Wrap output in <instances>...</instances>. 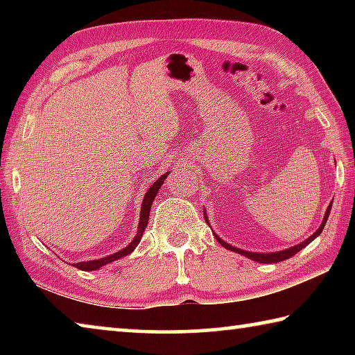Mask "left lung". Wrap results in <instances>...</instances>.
Here are the masks:
<instances>
[{
	"instance_id": "left-lung-1",
	"label": "left lung",
	"mask_w": 355,
	"mask_h": 355,
	"mask_svg": "<svg viewBox=\"0 0 355 355\" xmlns=\"http://www.w3.org/2000/svg\"><path fill=\"white\" fill-rule=\"evenodd\" d=\"M330 208H332V203H330L329 208H327V211H326V216H324V220H322L321 227L318 228V230L313 233V235H311L310 238L305 239V241H302L300 244L294 245V248L285 249V250H282V252H272V254H255V252H245V250H241V249L232 248L230 244H227L225 241H222V239H220L218 235H214V236H216V239H218V241L220 243V245H224L225 249L236 252V254H241V255H244V257L250 258V260L258 261V263H279V261H284V260H286V258H290V257H293V255H296L300 249H304L305 245H309L311 241H313V239H315L316 236H320V235H321L322 228H324V225H326V222H327L329 213H330ZM205 219H207V216H205ZM207 222H208V220H207Z\"/></svg>"
}]
</instances>
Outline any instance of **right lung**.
<instances>
[{"mask_svg":"<svg viewBox=\"0 0 355 355\" xmlns=\"http://www.w3.org/2000/svg\"><path fill=\"white\" fill-rule=\"evenodd\" d=\"M167 175H169V172L164 173L163 177H159L158 180H156V182H155L152 186H150L148 191L146 192V197H144V200H142L141 218H139L141 220H139V227H137V235L135 236L133 241H131L125 249L119 250V252H116V254H112V255H110V257L100 258V260L76 263L75 266H76L78 269H81V271H95V269L105 266V264H107V263H112V261L119 260V258H122V257H125V255L131 254V252H133V250L136 249V245L139 244L141 238H142V235H144V230H146V227H147V224H148L150 208H152V203H153V200H155V197H156V194H158V191H159L161 186H163V183H164V180H166Z\"/></svg>","mask_w":355,"mask_h":355,"instance_id":"add662e5","label":"right lung"}]
</instances>
